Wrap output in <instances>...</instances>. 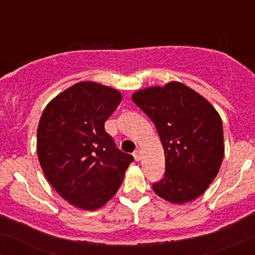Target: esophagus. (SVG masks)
<instances>
[{"instance_id": "obj_1", "label": "esophagus", "mask_w": 255, "mask_h": 255, "mask_svg": "<svg viewBox=\"0 0 255 255\" xmlns=\"http://www.w3.org/2000/svg\"><path fill=\"white\" fill-rule=\"evenodd\" d=\"M133 156H134V159H135V160H137V162H139V160L141 159V151H140V150H136V151L134 152V153H133Z\"/></svg>"}]
</instances>
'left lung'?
Instances as JSON below:
<instances>
[{"instance_id":"obj_1","label":"left lung","mask_w":255,"mask_h":255,"mask_svg":"<svg viewBox=\"0 0 255 255\" xmlns=\"http://www.w3.org/2000/svg\"><path fill=\"white\" fill-rule=\"evenodd\" d=\"M131 99L152 120L165 156L158 197L186 204L205 193L224 157L223 124L213 105L178 81L137 90Z\"/></svg>"}]
</instances>
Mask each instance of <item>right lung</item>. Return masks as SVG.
<instances>
[{"label": "right lung", "instance_id": "right-lung-1", "mask_svg": "<svg viewBox=\"0 0 255 255\" xmlns=\"http://www.w3.org/2000/svg\"><path fill=\"white\" fill-rule=\"evenodd\" d=\"M121 101V92L114 87L80 81L52 98L40 116V168L52 188L78 209L103 207L133 162V156L116 148L104 129Z\"/></svg>", "mask_w": 255, "mask_h": 255}]
</instances>
